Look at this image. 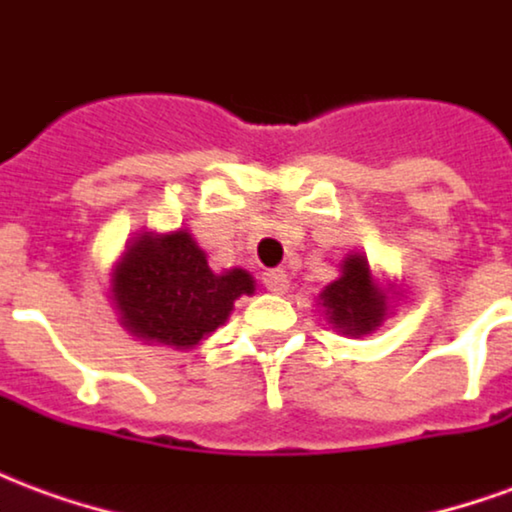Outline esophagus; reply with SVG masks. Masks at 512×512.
Masks as SVG:
<instances>
[{
	"instance_id": "esophagus-1",
	"label": "esophagus",
	"mask_w": 512,
	"mask_h": 512,
	"mask_svg": "<svg viewBox=\"0 0 512 512\" xmlns=\"http://www.w3.org/2000/svg\"><path fill=\"white\" fill-rule=\"evenodd\" d=\"M263 285H266L271 293H285V290L290 288L288 271H282V268H274V271H268L266 277H263Z\"/></svg>"
}]
</instances>
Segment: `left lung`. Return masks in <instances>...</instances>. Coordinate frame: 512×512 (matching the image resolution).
I'll return each mask as SVG.
<instances>
[{"label": "left lung", "mask_w": 512, "mask_h": 512, "mask_svg": "<svg viewBox=\"0 0 512 512\" xmlns=\"http://www.w3.org/2000/svg\"><path fill=\"white\" fill-rule=\"evenodd\" d=\"M395 285H381L370 271L365 252H348L340 263V277L318 293L323 318L345 337H367L389 318Z\"/></svg>", "instance_id": "obj_1"}]
</instances>
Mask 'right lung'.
<instances>
[{
  "label": "right lung",
  "instance_id": "obj_1",
  "mask_svg": "<svg viewBox=\"0 0 512 512\" xmlns=\"http://www.w3.org/2000/svg\"><path fill=\"white\" fill-rule=\"evenodd\" d=\"M117 321L145 345L191 351L227 323L235 301L255 293L244 268L216 274L189 230L139 233L109 274Z\"/></svg>",
  "mask_w": 512,
  "mask_h": 512
}]
</instances>
